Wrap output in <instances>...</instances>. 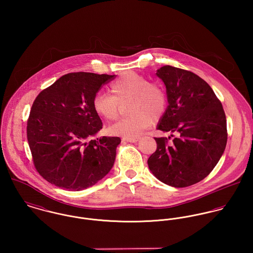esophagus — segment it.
I'll return each mask as SVG.
<instances>
[{
    "label": "esophagus",
    "instance_id": "obj_1",
    "mask_svg": "<svg viewBox=\"0 0 253 253\" xmlns=\"http://www.w3.org/2000/svg\"><path fill=\"white\" fill-rule=\"evenodd\" d=\"M140 138L139 137H133V138H124L125 141H127V142H130V143H134V142H137Z\"/></svg>",
    "mask_w": 253,
    "mask_h": 253
}]
</instances>
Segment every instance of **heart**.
Segmentation results:
<instances>
[{
	"label": "heart",
	"mask_w": 253,
	"mask_h": 253,
	"mask_svg": "<svg viewBox=\"0 0 253 253\" xmlns=\"http://www.w3.org/2000/svg\"><path fill=\"white\" fill-rule=\"evenodd\" d=\"M112 95L97 92L92 100L95 114L104 121L115 120L121 105L128 104L127 118L121 119L108 127L115 136L133 138L158 122L167 113L169 97L164 86L152 83L144 75L136 72L122 74L111 84Z\"/></svg>",
	"instance_id": "obj_1"
}]
</instances>
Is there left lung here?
Segmentation results:
<instances>
[{"instance_id":"8db88e82","label":"left lung","mask_w":253,"mask_h":253,"mask_svg":"<svg viewBox=\"0 0 253 253\" xmlns=\"http://www.w3.org/2000/svg\"><path fill=\"white\" fill-rule=\"evenodd\" d=\"M156 74L169 97L167 113L157 128L178 136L171 145L166 137H156L157 150L148 159V167L165 184L188 187L206 178L223 155L226 116L211 85L198 75L169 65Z\"/></svg>"}]
</instances>
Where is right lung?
<instances>
[{
    "label": "right lung",
    "instance_id": "add662e5",
    "mask_svg": "<svg viewBox=\"0 0 253 253\" xmlns=\"http://www.w3.org/2000/svg\"><path fill=\"white\" fill-rule=\"evenodd\" d=\"M114 77L69 73L37 96L27 121V139L37 171L47 182L81 191L113 168L120 137H91L102 128L93 97Z\"/></svg>",
    "mask_w": 253,
    "mask_h": 253
}]
</instances>
